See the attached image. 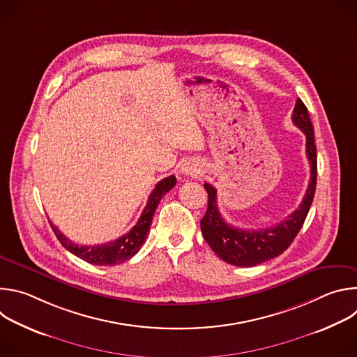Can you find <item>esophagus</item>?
I'll list each match as a JSON object with an SVG mask.
<instances>
[{"instance_id":"obj_1","label":"esophagus","mask_w":357,"mask_h":357,"mask_svg":"<svg viewBox=\"0 0 357 357\" xmlns=\"http://www.w3.org/2000/svg\"><path fill=\"white\" fill-rule=\"evenodd\" d=\"M200 172V168L195 164V162H186L182 167V174L183 175H190V176H196Z\"/></svg>"}]
</instances>
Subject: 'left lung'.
Returning <instances> with one entry per match:
<instances>
[{"label": "left lung", "instance_id": "left-lung-1", "mask_svg": "<svg viewBox=\"0 0 357 357\" xmlns=\"http://www.w3.org/2000/svg\"><path fill=\"white\" fill-rule=\"evenodd\" d=\"M292 123L307 137V157L311 167V181L299 208L285 220L263 230H244L230 226L223 220L218 209V190L211 183L203 185L208 192V209L200 220L202 234L218 256L229 264L252 267L280 256L291 245L307 219L317 189L318 165L314 127L308 109L301 98H298L295 103Z\"/></svg>", "mask_w": 357, "mask_h": 357}]
</instances>
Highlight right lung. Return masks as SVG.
I'll list each match as a JSON object with an SVG mask.
<instances>
[{
    "label": "right lung",
    "mask_w": 357,
    "mask_h": 357,
    "mask_svg": "<svg viewBox=\"0 0 357 357\" xmlns=\"http://www.w3.org/2000/svg\"><path fill=\"white\" fill-rule=\"evenodd\" d=\"M176 183L175 175H171L157 183L154 190L151 192L146 205L137 222V225L124 236L119 237L114 241L105 243V244H94V245H79L72 243L66 236L61 233V230L50 223L55 236L61 241V244L69 250L76 257L84 260L86 263L94 264V266H114L121 264L127 260H130L132 256L139 251L141 245L144 244L146 234L149 231V226L152 222V216H154L158 203L161 202L162 196L169 192Z\"/></svg>",
    "instance_id": "obj_1"
}]
</instances>
